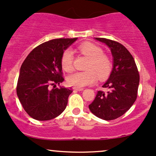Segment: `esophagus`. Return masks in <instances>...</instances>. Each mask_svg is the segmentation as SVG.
<instances>
[{"label":"esophagus","mask_w":156,"mask_h":156,"mask_svg":"<svg viewBox=\"0 0 156 156\" xmlns=\"http://www.w3.org/2000/svg\"><path fill=\"white\" fill-rule=\"evenodd\" d=\"M73 90H77V91H82V90H83V88H78V87H73Z\"/></svg>","instance_id":"obj_1"}]
</instances>
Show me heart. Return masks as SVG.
<instances>
[{"instance_id":"obj_1","label":"heart","mask_w":156,"mask_h":156,"mask_svg":"<svg viewBox=\"0 0 156 156\" xmlns=\"http://www.w3.org/2000/svg\"><path fill=\"white\" fill-rule=\"evenodd\" d=\"M82 55L88 58L84 72L74 73L67 78V83L70 86L81 88L91 85L97 81L105 79L112 69V62L108 55L104 53L101 47L90 42H84L78 47ZM62 69L66 73L74 70V56L69 49L63 52L61 58Z\"/></svg>"}]
</instances>
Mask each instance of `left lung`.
<instances>
[{
    "label": "left lung",
    "mask_w": 156,
    "mask_h": 156,
    "mask_svg": "<svg viewBox=\"0 0 156 156\" xmlns=\"http://www.w3.org/2000/svg\"><path fill=\"white\" fill-rule=\"evenodd\" d=\"M95 39L110 48L113 69L109 78L102 86L108 91L98 92L89 108L97 117L111 121L123 115L136 101L140 76L133 55L124 46L110 39Z\"/></svg>",
    "instance_id": "obj_1"
}]
</instances>
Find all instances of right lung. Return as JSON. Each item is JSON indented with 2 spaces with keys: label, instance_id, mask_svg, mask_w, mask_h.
Instances as JSON below:
<instances>
[{
  "label": "right lung",
  "instance_id": "obj_1",
  "mask_svg": "<svg viewBox=\"0 0 156 156\" xmlns=\"http://www.w3.org/2000/svg\"><path fill=\"white\" fill-rule=\"evenodd\" d=\"M76 40L77 37L58 38L43 43L31 51L22 64L17 95L23 108L32 119L48 121L66 109L73 90L64 87L52 90L49 87L64 81L61 55Z\"/></svg>",
  "mask_w": 156,
  "mask_h": 156
}]
</instances>
